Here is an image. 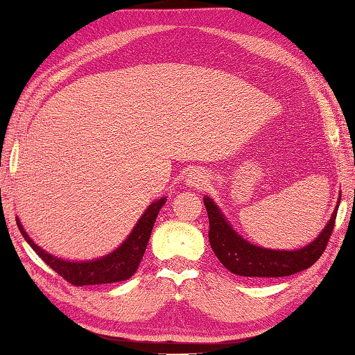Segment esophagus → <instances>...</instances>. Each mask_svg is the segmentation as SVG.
I'll return each instance as SVG.
<instances>
[{"label":"esophagus","mask_w":355,"mask_h":355,"mask_svg":"<svg viewBox=\"0 0 355 355\" xmlns=\"http://www.w3.org/2000/svg\"><path fill=\"white\" fill-rule=\"evenodd\" d=\"M208 175L202 171H191L188 175H186V184L192 186V188H203V186L208 184Z\"/></svg>","instance_id":"obj_1"}]
</instances>
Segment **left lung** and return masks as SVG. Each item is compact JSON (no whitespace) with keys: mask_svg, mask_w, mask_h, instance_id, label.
<instances>
[{"mask_svg":"<svg viewBox=\"0 0 355 355\" xmlns=\"http://www.w3.org/2000/svg\"><path fill=\"white\" fill-rule=\"evenodd\" d=\"M341 200L334 209L332 216L327 220L326 227L313 241L300 249L284 250V249H266L252 244L244 239L232 227L225 214L216 205L211 197H203V205L207 208L209 219V245L218 257V260L232 274L243 275V277H286L310 268L326 249L330 235H332L336 211Z\"/></svg>","mask_w":355,"mask_h":355,"instance_id":"obj_1","label":"left lung"}]
</instances>
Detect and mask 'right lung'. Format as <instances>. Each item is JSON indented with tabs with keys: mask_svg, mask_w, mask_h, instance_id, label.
I'll list each match as a JSON object with an SVG mask.
<instances>
[{
	"mask_svg": "<svg viewBox=\"0 0 355 355\" xmlns=\"http://www.w3.org/2000/svg\"><path fill=\"white\" fill-rule=\"evenodd\" d=\"M167 197L150 203L148 208L136 222L133 230L125 238V241L114 249L110 254L100 258L86 261H71L65 258H59L53 254H48L40 245L35 244L28 233L23 228L20 219L17 218L23 238L31 245L42 260L48 266L61 275L62 279L70 282L71 285L84 286V285H101V284H114V282H122L130 279L137 271V266L144 257V252L147 249L150 233L153 230V224L158 218L159 209L163 208Z\"/></svg>",
	"mask_w": 355,
	"mask_h": 355,
	"instance_id": "obj_1",
	"label": "right lung"
}]
</instances>
